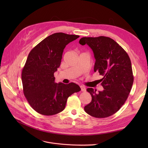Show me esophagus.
<instances>
[{"label": "esophagus", "mask_w": 148, "mask_h": 148, "mask_svg": "<svg viewBox=\"0 0 148 148\" xmlns=\"http://www.w3.org/2000/svg\"><path fill=\"white\" fill-rule=\"evenodd\" d=\"M80 88H81V90H82V92H86V88H85L84 86H80Z\"/></svg>", "instance_id": "esophagus-1"}]
</instances>
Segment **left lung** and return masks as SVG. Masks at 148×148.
I'll list each match as a JSON object with an SVG mask.
<instances>
[{"instance_id":"left-lung-1","label":"left lung","mask_w":148,"mask_h":148,"mask_svg":"<svg viewBox=\"0 0 148 148\" xmlns=\"http://www.w3.org/2000/svg\"><path fill=\"white\" fill-rule=\"evenodd\" d=\"M79 43L90 47L96 60L94 71L103 76V91L87 89L92 101L84 111L95 118L108 117L120 109L131 90L134 77L131 60L122 47L109 37H83Z\"/></svg>"}]
</instances>
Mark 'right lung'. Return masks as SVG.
I'll list each match as a JSON object with an SVG mask.
<instances>
[{
  "mask_svg": "<svg viewBox=\"0 0 148 148\" xmlns=\"http://www.w3.org/2000/svg\"><path fill=\"white\" fill-rule=\"evenodd\" d=\"M79 37L62 32L53 34L30 51L22 69L23 93L30 106L38 113L51 116L61 112L68 98L81 90L74 83H56L54 77L66 45Z\"/></svg>",
  "mask_w": 148,
  "mask_h": 148,
  "instance_id": "1",
  "label": "right lung"
}]
</instances>
